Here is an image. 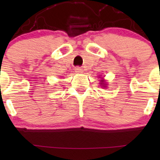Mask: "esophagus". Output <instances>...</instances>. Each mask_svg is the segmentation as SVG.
Returning a JSON list of instances; mask_svg holds the SVG:
<instances>
[{
    "label": "esophagus",
    "instance_id": "1",
    "mask_svg": "<svg viewBox=\"0 0 160 160\" xmlns=\"http://www.w3.org/2000/svg\"><path fill=\"white\" fill-rule=\"evenodd\" d=\"M75 70H76V72H83V69H82L81 67H76Z\"/></svg>",
    "mask_w": 160,
    "mask_h": 160
}]
</instances>
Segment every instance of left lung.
<instances>
[{"label": "left lung", "instance_id": "left-lung-1", "mask_svg": "<svg viewBox=\"0 0 160 160\" xmlns=\"http://www.w3.org/2000/svg\"><path fill=\"white\" fill-rule=\"evenodd\" d=\"M103 82H104V80H101V84H103V83H103Z\"/></svg>", "mask_w": 160, "mask_h": 160}]
</instances>
